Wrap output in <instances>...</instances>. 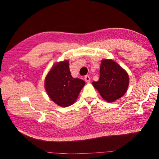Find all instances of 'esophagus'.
Wrapping results in <instances>:
<instances>
[{
    "mask_svg": "<svg viewBox=\"0 0 159 159\" xmlns=\"http://www.w3.org/2000/svg\"><path fill=\"white\" fill-rule=\"evenodd\" d=\"M84 79H85V81L87 83H89V82H90L91 79H90V77H89V75H85Z\"/></svg>",
    "mask_w": 159,
    "mask_h": 159,
    "instance_id": "esophagus-1",
    "label": "esophagus"
}]
</instances>
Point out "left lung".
Returning <instances> with one entry per match:
<instances>
[{
	"instance_id": "1",
	"label": "left lung",
	"mask_w": 159,
	"mask_h": 159,
	"mask_svg": "<svg viewBox=\"0 0 159 159\" xmlns=\"http://www.w3.org/2000/svg\"><path fill=\"white\" fill-rule=\"evenodd\" d=\"M129 84L127 72L111 59L102 60L99 79L92 82L102 98L109 103L123 97L127 92Z\"/></svg>"
}]
</instances>
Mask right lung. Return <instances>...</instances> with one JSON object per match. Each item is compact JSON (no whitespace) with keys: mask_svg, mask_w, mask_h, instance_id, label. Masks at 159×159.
<instances>
[{"mask_svg":"<svg viewBox=\"0 0 159 159\" xmlns=\"http://www.w3.org/2000/svg\"><path fill=\"white\" fill-rule=\"evenodd\" d=\"M85 84L84 80L71 76L69 61L66 60L52 67L46 76L44 87L53 102L60 107H66L76 102Z\"/></svg>","mask_w":159,"mask_h":159,"instance_id":"1","label":"right lung"}]
</instances>
